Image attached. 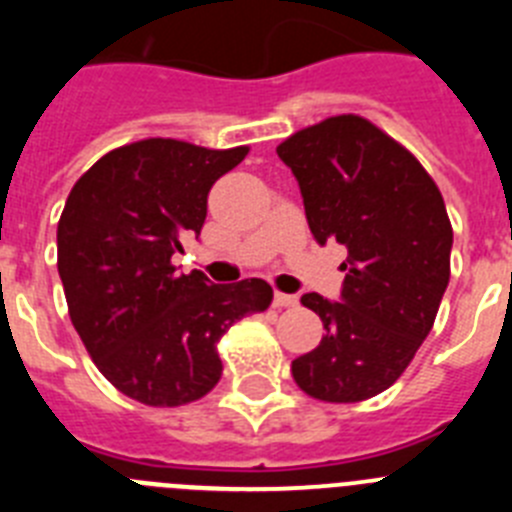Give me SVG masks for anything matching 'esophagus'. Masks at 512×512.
<instances>
[{
    "instance_id": "34e87169",
    "label": "esophagus",
    "mask_w": 512,
    "mask_h": 512,
    "mask_svg": "<svg viewBox=\"0 0 512 512\" xmlns=\"http://www.w3.org/2000/svg\"><path fill=\"white\" fill-rule=\"evenodd\" d=\"M274 305L277 307H295L297 295H284V292H274Z\"/></svg>"
}]
</instances>
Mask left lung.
<instances>
[{
    "instance_id": "1",
    "label": "left lung",
    "mask_w": 512,
    "mask_h": 512,
    "mask_svg": "<svg viewBox=\"0 0 512 512\" xmlns=\"http://www.w3.org/2000/svg\"><path fill=\"white\" fill-rule=\"evenodd\" d=\"M320 246H346L341 300L318 292L325 336L292 361L297 387L323 402H361L400 379L431 333L451 277V230L431 174L359 115H336L277 146Z\"/></svg>"
}]
</instances>
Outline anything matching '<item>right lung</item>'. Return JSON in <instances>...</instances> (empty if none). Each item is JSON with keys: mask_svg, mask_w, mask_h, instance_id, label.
Masks as SVG:
<instances>
[{"mask_svg": "<svg viewBox=\"0 0 512 512\" xmlns=\"http://www.w3.org/2000/svg\"><path fill=\"white\" fill-rule=\"evenodd\" d=\"M248 146L146 138L104 153L81 174L58 220V274L76 333L122 395L179 408L220 382L217 341L271 305L264 279L210 284L176 274L171 256L200 235L212 184Z\"/></svg>", "mask_w": 512, "mask_h": 512, "instance_id": "1", "label": "right lung"}]
</instances>
